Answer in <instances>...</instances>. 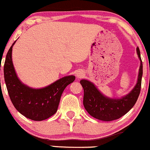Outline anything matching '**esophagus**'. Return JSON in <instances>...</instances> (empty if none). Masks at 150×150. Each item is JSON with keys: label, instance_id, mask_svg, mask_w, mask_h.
I'll use <instances>...</instances> for the list:
<instances>
[{"label": "esophagus", "instance_id": "esophagus-1", "mask_svg": "<svg viewBox=\"0 0 150 150\" xmlns=\"http://www.w3.org/2000/svg\"><path fill=\"white\" fill-rule=\"evenodd\" d=\"M76 77L77 78H81V77L84 76V71L81 70H78L76 71Z\"/></svg>", "mask_w": 150, "mask_h": 150}]
</instances>
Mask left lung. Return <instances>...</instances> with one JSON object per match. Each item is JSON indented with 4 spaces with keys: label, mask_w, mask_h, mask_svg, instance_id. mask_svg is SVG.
<instances>
[{
    "label": "left lung",
    "mask_w": 150,
    "mask_h": 150,
    "mask_svg": "<svg viewBox=\"0 0 150 150\" xmlns=\"http://www.w3.org/2000/svg\"><path fill=\"white\" fill-rule=\"evenodd\" d=\"M137 53L140 61L137 84L129 93L121 98L105 96L89 80L81 79L80 81L84 89L83 104L91 116L103 121H111L120 118L134 107L141 90L143 74L142 61L139 47L137 48Z\"/></svg>",
    "instance_id": "8db88e82"
}]
</instances>
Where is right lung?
Returning <instances> with one entry per match:
<instances>
[{
  "label": "right lung",
  "mask_w": 150,
  "mask_h": 150,
  "mask_svg": "<svg viewBox=\"0 0 150 150\" xmlns=\"http://www.w3.org/2000/svg\"><path fill=\"white\" fill-rule=\"evenodd\" d=\"M13 43L6 55L4 79L11 100L18 112L29 119L41 121L56 112L63 92L75 80V76L62 77L50 85L35 89L21 82L12 61Z\"/></svg>",
  "instance_id": "right-lung-1"
}]
</instances>
